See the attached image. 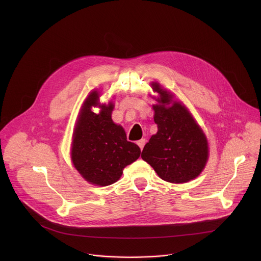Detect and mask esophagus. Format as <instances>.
<instances>
[{"instance_id": "1", "label": "esophagus", "mask_w": 261, "mask_h": 261, "mask_svg": "<svg viewBox=\"0 0 261 261\" xmlns=\"http://www.w3.org/2000/svg\"><path fill=\"white\" fill-rule=\"evenodd\" d=\"M137 144H138V146L140 147V150H142L143 146H144V144H145V139H144V138H142V139L138 140V141H137Z\"/></svg>"}]
</instances>
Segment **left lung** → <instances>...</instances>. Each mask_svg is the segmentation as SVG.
Here are the masks:
<instances>
[{"instance_id":"left-lung-1","label":"left lung","mask_w":261,"mask_h":261,"mask_svg":"<svg viewBox=\"0 0 261 261\" xmlns=\"http://www.w3.org/2000/svg\"><path fill=\"white\" fill-rule=\"evenodd\" d=\"M152 87L160 94V104L153 106L158 131L144 145L141 158L166 181H189L200 174L207 161L206 137L187 108L172 101V95L159 84Z\"/></svg>"}]
</instances>
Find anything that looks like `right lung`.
Masks as SVG:
<instances>
[{"label": "right lung", "mask_w": 261, "mask_h": 261, "mask_svg": "<svg viewBox=\"0 0 261 261\" xmlns=\"http://www.w3.org/2000/svg\"><path fill=\"white\" fill-rule=\"evenodd\" d=\"M99 95L92 92L86 99L73 135L71 158L83 177L98 186L117 181L123 169L140 156L137 144L127 140L124 129L111 120L114 104L101 105L98 115L92 106L98 105Z\"/></svg>", "instance_id": "1"}]
</instances>
